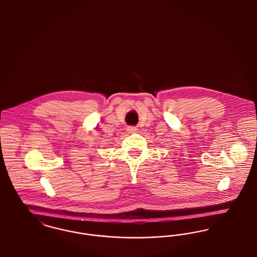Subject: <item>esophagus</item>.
I'll return each mask as SVG.
<instances>
[{
  "label": "esophagus",
  "instance_id": "34e87169",
  "mask_svg": "<svg viewBox=\"0 0 257 257\" xmlns=\"http://www.w3.org/2000/svg\"><path fill=\"white\" fill-rule=\"evenodd\" d=\"M127 132L129 133V134H133V133H136L137 132V128H135V127H132V126H129V127H127Z\"/></svg>",
  "mask_w": 257,
  "mask_h": 257
}]
</instances>
